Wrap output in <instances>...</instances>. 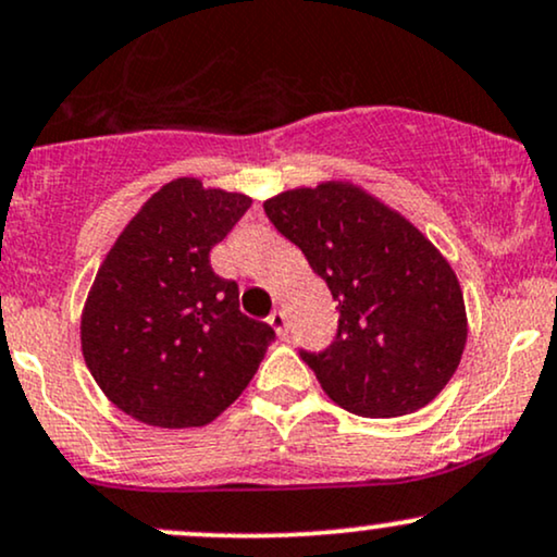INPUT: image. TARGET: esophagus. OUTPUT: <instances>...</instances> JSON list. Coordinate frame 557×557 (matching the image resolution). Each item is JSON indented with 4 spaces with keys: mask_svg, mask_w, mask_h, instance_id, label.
<instances>
[{
    "mask_svg": "<svg viewBox=\"0 0 557 557\" xmlns=\"http://www.w3.org/2000/svg\"><path fill=\"white\" fill-rule=\"evenodd\" d=\"M272 324V330L280 334V337H285L287 332V321H285V311H280V308H274V311L270 313V319H267Z\"/></svg>",
    "mask_w": 557,
    "mask_h": 557,
    "instance_id": "obj_1",
    "label": "esophagus"
}]
</instances>
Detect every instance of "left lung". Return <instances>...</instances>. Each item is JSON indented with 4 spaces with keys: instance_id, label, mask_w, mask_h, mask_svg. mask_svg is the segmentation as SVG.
<instances>
[{
    "instance_id": "obj_1",
    "label": "left lung",
    "mask_w": 557,
    "mask_h": 557,
    "mask_svg": "<svg viewBox=\"0 0 557 557\" xmlns=\"http://www.w3.org/2000/svg\"><path fill=\"white\" fill-rule=\"evenodd\" d=\"M264 212L337 300L330 347H298L330 399L363 418L428 405L454 376L467 339L457 274L431 240L345 184L277 194Z\"/></svg>"
}]
</instances>
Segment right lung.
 Wrapping results in <instances>:
<instances>
[{"instance_id":"right-lung-1","label":"right lung","mask_w":557,"mask_h":557,"mask_svg":"<svg viewBox=\"0 0 557 557\" xmlns=\"http://www.w3.org/2000/svg\"><path fill=\"white\" fill-rule=\"evenodd\" d=\"M251 199L165 184L134 214L96 274L83 313L92 379L139 423L197 428L240 397L274 330L238 308V283L214 274L210 251Z\"/></svg>"}]
</instances>
